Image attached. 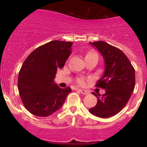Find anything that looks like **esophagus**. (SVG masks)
Listing matches in <instances>:
<instances>
[{"label": "esophagus", "instance_id": "1", "mask_svg": "<svg viewBox=\"0 0 147 147\" xmlns=\"http://www.w3.org/2000/svg\"><path fill=\"white\" fill-rule=\"evenodd\" d=\"M79 90V91L80 92L82 93V94H84V95H85V94H89V93H90V92H89L88 90H81V89H80V90Z\"/></svg>", "mask_w": 147, "mask_h": 147}]
</instances>
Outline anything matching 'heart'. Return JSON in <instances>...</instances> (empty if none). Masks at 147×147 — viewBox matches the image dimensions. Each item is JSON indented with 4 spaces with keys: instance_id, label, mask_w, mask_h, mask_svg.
<instances>
[{
    "instance_id": "b5f03b06",
    "label": "heart",
    "mask_w": 147,
    "mask_h": 147,
    "mask_svg": "<svg viewBox=\"0 0 147 147\" xmlns=\"http://www.w3.org/2000/svg\"><path fill=\"white\" fill-rule=\"evenodd\" d=\"M87 56H97V57H98L97 53H94V52H90L89 53H87ZM78 82L81 85H84V84H85V80L83 79V78H80L78 80Z\"/></svg>"
}]
</instances>
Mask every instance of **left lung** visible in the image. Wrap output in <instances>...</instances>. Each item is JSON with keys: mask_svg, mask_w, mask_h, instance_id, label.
<instances>
[{"mask_svg": "<svg viewBox=\"0 0 147 147\" xmlns=\"http://www.w3.org/2000/svg\"><path fill=\"white\" fill-rule=\"evenodd\" d=\"M100 51L105 61V72L96 87L105 89V94H92L97 104L89 109L98 117L115 116L126 106L135 87V70L128 57L119 49L103 41L91 42Z\"/></svg>", "mask_w": 147, "mask_h": 147, "instance_id": "left-lung-1", "label": "left lung"}]
</instances>
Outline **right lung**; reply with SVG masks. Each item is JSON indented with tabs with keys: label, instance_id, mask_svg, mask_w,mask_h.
Here are the masks:
<instances>
[{
	"label": "right lung",
	"instance_id": "right-lung-1",
	"mask_svg": "<svg viewBox=\"0 0 147 147\" xmlns=\"http://www.w3.org/2000/svg\"><path fill=\"white\" fill-rule=\"evenodd\" d=\"M72 42L54 40L32 52L19 72L18 88L23 105L38 117L51 115L62 107L70 87L60 88L55 83L56 72L71 54Z\"/></svg>",
	"mask_w": 147,
	"mask_h": 147
}]
</instances>
